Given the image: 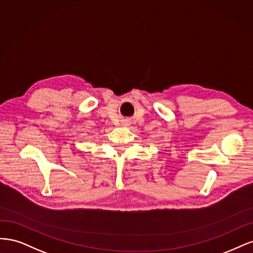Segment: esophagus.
Segmentation results:
<instances>
[{
  "instance_id": "1",
  "label": "esophagus",
  "mask_w": 253,
  "mask_h": 253,
  "mask_svg": "<svg viewBox=\"0 0 253 253\" xmlns=\"http://www.w3.org/2000/svg\"><path fill=\"white\" fill-rule=\"evenodd\" d=\"M128 122H129V121H127V120H126V121L124 122V124H125V125H128Z\"/></svg>"
}]
</instances>
